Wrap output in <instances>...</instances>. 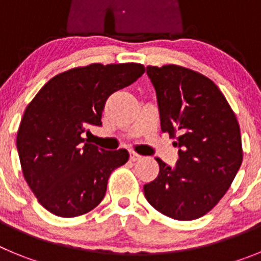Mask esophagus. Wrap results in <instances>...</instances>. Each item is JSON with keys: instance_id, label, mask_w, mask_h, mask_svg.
Here are the masks:
<instances>
[{"instance_id": "esophagus-1", "label": "esophagus", "mask_w": 261, "mask_h": 261, "mask_svg": "<svg viewBox=\"0 0 261 261\" xmlns=\"http://www.w3.org/2000/svg\"><path fill=\"white\" fill-rule=\"evenodd\" d=\"M129 158H130V161H132V162H137V161H140L142 156L138 155V154L135 153V151H130V154H129Z\"/></svg>"}]
</instances>
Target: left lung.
I'll list each match as a JSON object with an SVG mask.
<instances>
[{
  "mask_svg": "<svg viewBox=\"0 0 261 261\" xmlns=\"http://www.w3.org/2000/svg\"><path fill=\"white\" fill-rule=\"evenodd\" d=\"M161 129L179 147L176 166L156 158L159 174L144 186L149 204L165 216L191 221L211 212L231 186L243 161L241 129L213 81L179 65H149Z\"/></svg>",
  "mask_w": 261,
  "mask_h": 261,
  "instance_id": "obj_1",
  "label": "left lung"
}]
</instances>
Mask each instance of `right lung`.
<instances>
[{
  "label": "right lung",
  "mask_w": 261,
  "mask_h": 261,
  "mask_svg": "<svg viewBox=\"0 0 261 261\" xmlns=\"http://www.w3.org/2000/svg\"><path fill=\"white\" fill-rule=\"evenodd\" d=\"M144 73L136 62L77 66L50 78L29 103L17 149L23 176L48 212L70 218L102 201L111 172L128 162L129 153L99 149L84 133L102 125L108 96Z\"/></svg>",
  "instance_id": "right-lung-1"
}]
</instances>
